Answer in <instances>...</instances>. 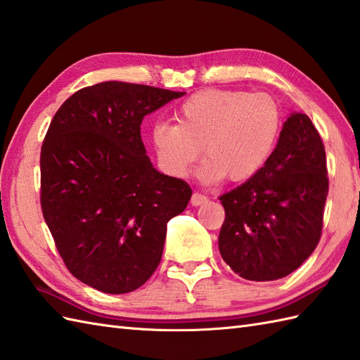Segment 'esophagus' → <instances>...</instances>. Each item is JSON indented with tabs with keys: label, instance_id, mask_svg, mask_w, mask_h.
<instances>
[{
	"label": "esophagus",
	"instance_id": "34e87169",
	"mask_svg": "<svg viewBox=\"0 0 360 360\" xmlns=\"http://www.w3.org/2000/svg\"><path fill=\"white\" fill-rule=\"evenodd\" d=\"M190 202H192V205H202V204L207 202V196L202 195V193L195 192L192 195V200H190Z\"/></svg>",
	"mask_w": 360,
	"mask_h": 360
}]
</instances>
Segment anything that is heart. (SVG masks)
Returning <instances> with one entry per match:
<instances>
[{"label": "heart", "mask_w": 360, "mask_h": 360, "mask_svg": "<svg viewBox=\"0 0 360 360\" xmlns=\"http://www.w3.org/2000/svg\"><path fill=\"white\" fill-rule=\"evenodd\" d=\"M174 117L176 124L156 122L151 128L159 167L184 178L202 150L200 178L205 184L257 174L272 155L281 124L274 97L233 89L200 91L182 102Z\"/></svg>", "instance_id": "heart-1"}]
</instances>
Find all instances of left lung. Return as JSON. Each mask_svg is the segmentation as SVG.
<instances>
[{"mask_svg": "<svg viewBox=\"0 0 360 360\" xmlns=\"http://www.w3.org/2000/svg\"><path fill=\"white\" fill-rule=\"evenodd\" d=\"M325 147L303 112H292L264 167L219 196L226 218L218 246L246 280L271 281L298 269L320 241L328 196Z\"/></svg>", "mask_w": 360, "mask_h": 360, "instance_id": "8db88e82", "label": "left lung"}]
</instances>
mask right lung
<instances>
[{"label":"right lung","mask_w":360,"mask_h":360,"mask_svg":"<svg viewBox=\"0 0 360 360\" xmlns=\"http://www.w3.org/2000/svg\"><path fill=\"white\" fill-rule=\"evenodd\" d=\"M184 94L102 82L53 116L40 155L41 210L68 271L85 285L127 294L159 266L167 223L184 212L192 188L153 167L141 124Z\"/></svg>","instance_id":"add662e5"}]
</instances>
